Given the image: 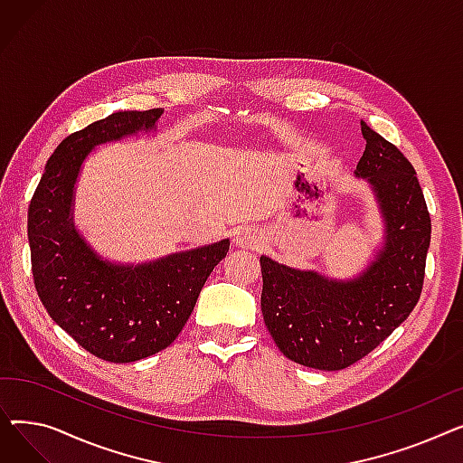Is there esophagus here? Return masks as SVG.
Segmentation results:
<instances>
[{"instance_id": "1", "label": "esophagus", "mask_w": 463, "mask_h": 463, "mask_svg": "<svg viewBox=\"0 0 463 463\" xmlns=\"http://www.w3.org/2000/svg\"><path fill=\"white\" fill-rule=\"evenodd\" d=\"M262 232L253 227V225H246V227H240L234 234V244L238 248H259L262 244Z\"/></svg>"}]
</instances>
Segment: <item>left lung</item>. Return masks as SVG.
<instances>
[{"instance_id":"left-lung-1","label":"left lung","mask_w":463,"mask_h":463,"mask_svg":"<svg viewBox=\"0 0 463 463\" xmlns=\"http://www.w3.org/2000/svg\"><path fill=\"white\" fill-rule=\"evenodd\" d=\"M366 140L354 176L373 193L383 240L364 270L328 278L260 255L264 325L302 366L335 372L372 353L417 306L431 219L415 168L394 144L360 121Z\"/></svg>"}]
</instances>
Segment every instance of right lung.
I'll use <instances>...</instances> for the list:
<instances>
[{
  "instance_id": "add662e5",
  "label": "right lung",
  "mask_w": 463,
  "mask_h": 463,
  "mask_svg": "<svg viewBox=\"0 0 463 463\" xmlns=\"http://www.w3.org/2000/svg\"><path fill=\"white\" fill-rule=\"evenodd\" d=\"M163 109L121 110L60 142L28 210L32 272L52 321L79 345L109 362H135L175 342L229 238L146 262L97 253L75 225L80 170L97 146L157 129Z\"/></svg>"
}]
</instances>
